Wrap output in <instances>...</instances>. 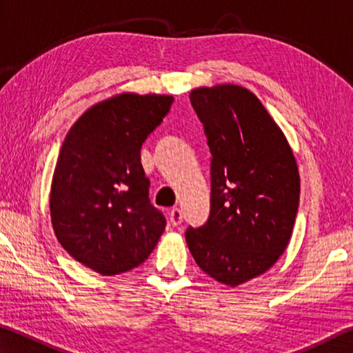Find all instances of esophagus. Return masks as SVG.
Masks as SVG:
<instances>
[{"label":"esophagus","mask_w":353,"mask_h":353,"mask_svg":"<svg viewBox=\"0 0 353 353\" xmlns=\"http://www.w3.org/2000/svg\"><path fill=\"white\" fill-rule=\"evenodd\" d=\"M182 219H183V214L181 208H172L170 212V223L176 227L182 223Z\"/></svg>","instance_id":"34e87169"}]
</instances>
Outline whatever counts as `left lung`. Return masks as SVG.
I'll use <instances>...</instances> for the list:
<instances>
[{
    "mask_svg": "<svg viewBox=\"0 0 353 353\" xmlns=\"http://www.w3.org/2000/svg\"><path fill=\"white\" fill-rule=\"evenodd\" d=\"M190 101L212 152V191L207 223L188 227L185 240L202 271L238 286L266 272L288 246L301 193L297 163L248 88L201 87Z\"/></svg>",
    "mask_w": 353,
    "mask_h": 353,
    "instance_id": "1",
    "label": "left lung"
}]
</instances>
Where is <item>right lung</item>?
<instances>
[{"label": "right lung", "mask_w": 353, "mask_h": 353, "mask_svg": "<svg viewBox=\"0 0 353 353\" xmlns=\"http://www.w3.org/2000/svg\"><path fill=\"white\" fill-rule=\"evenodd\" d=\"M172 101L117 94L90 107L65 137L51 185L52 229L74 260L101 276L141 265L163 234L140 149Z\"/></svg>", "instance_id": "add662e5"}]
</instances>
